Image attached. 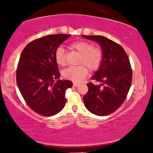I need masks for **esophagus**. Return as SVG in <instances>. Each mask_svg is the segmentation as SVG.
<instances>
[{
  "label": "esophagus",
  "instance_id": "1",
  "mask_svg": "<svg viewBox=\"0 0 153 153\" xmlns=\"http://www.w3.org/2000/svg\"><path fill=\"white\" fill-rule=\"evenodd\" d=\"M73 85L74 87H78L79 85V84L77 83H73Z\"/></svg>",
  "mask_w": 153,
  "mask_h": 153
}]
</instances>
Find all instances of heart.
Wrapping results in <instances>:
<instances>
[{
	"label": "heart",
	"mask_w": 153,
	"mask_h": 153,
	"mask_svg": "<svg viewBox=\"0 0 153 153\" xmlns=\"http://www.w3.org/2000/svg\"><path fill=\"white\" fill-rule=\"evenodd\" d=\"M70 48L81 54L77 66H71L65 69L62 72L63 78L75 82H80L88 74V68L91 71L97 70L102 64L104 53L99 47L94 46L90 42L77 41L70 45ZM55 61L58 65H66V55L64 48L59 46L55 53Z\"/></svg>",
	"instance_id": "b5f03b06"
}]
</instances>
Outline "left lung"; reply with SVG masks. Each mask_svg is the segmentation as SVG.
I'll return each instance as SVG.
<instances>
[{
    "label": "left lung",
    "mask_w": 153,
    "mask_h": 153,
    "mask_svg": "<svg viewBox=\"0 0 153 153\" xmlns=\"http://www.w3.org/2000/svg\"><path fill=\"white\" fill-rule=\"evenodd\" d=\"M97 42L104 53L99 70L92 79L100 82L88 83V91L83 96L85 106L92 114L107 116L118 109L125 100L132 82V68L127 54L116 42L102 36H83Z\"/></svg>",
    "instance_id": "8db88e82"
}]
</instances>
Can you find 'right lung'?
<instances>
[{"mask_svg": "<svg viewBox=\"0 0 153 153\" xmlns=\"http://www.w3.org/2000/svg\"><path fill=\"white\" fill-rule=\"evenodd\" d=\"M70 35H48L30 42L21 53L16 70V82L23 98L33 111L52 116L64 107L65 91L72 82L59 78L55 61L56 49Z\"/></svg>", "mask_w": 153, "mask_h": 153, "instance_id": "add662e5", "label": "right lung"}]
</instances>
